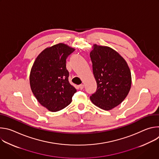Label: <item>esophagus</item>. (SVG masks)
<instances>
[{"instance_id": "1", "label": "esophagus", "mask_w": 159, "mask_h": 159, "mask_svg": "<svg viewBox=\"0 0 159 159\" xmlns=\"http://www.w3.org/2000/svg\"><path fill=\"white\" fill-rule=\"evenodd\" d=\"M84 84H80L79 85V87L80 89H84Z\"/></svg>"}]
</instances>
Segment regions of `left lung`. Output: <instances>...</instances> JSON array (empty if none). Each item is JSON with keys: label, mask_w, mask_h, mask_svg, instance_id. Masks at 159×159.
Returning <instances> with one entry per match:
<instances>
[{"label": "left lung", "mask_w": 159, "mask_h": 159, "mask_svg": "<svg viewBox=\"0 0 159 159\" xmlns=\"http://www.w3.org/2000/svg\"><path fill=\"white\" fill-rule=\"evenodd\" d=\"M90 53L96 91L90 97L98 107L106 111L120 104L127 96L131 84V72L124 58L115 50L94 44Z\"/></svg>", "instance_id": "left-lung-1"}]
</instances>
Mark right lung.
<instances>
[{"mask_svg":"<svg viewBox=\"0 0 159 159\" xmlns=\"http://www.w3.org/2000/svg\"><path fill=\"white\" fill-rule=\"evenodd\" d=\"M75 49L59 43L44 50L35 60L30 73L32 92L38 101L52 112L69 106L77 90L69 81L66 60Z\"/></svg>","mask_w":159,"mask_h":159,"instance_id":"right-lung-1","label":"right lung"}]
</instances>
